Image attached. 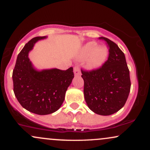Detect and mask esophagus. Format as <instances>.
I'll return each mask as SVG.
<instances>
[{
    "instance_id": "34e87169",
    "label": "esophagus",
    "mask_w": 150,
    "mask_h": 150,
    "mask_svg": "<svg viewBox=\"0 0 150 150\" xmlns=\"http://www.w3.org/2000/svg\"><path fill=\"white\" fill-rule=\"evenodd\" d=\"M74 73H75V75H76V76L80 75V68L78 65H75V67H74Z\"/></svg>"
}]
</instances>
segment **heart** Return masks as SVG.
I'll use <instances>...</instances> for the list:
<instances>
[{"instance_id": "obj_1", "label": "heart", "mask_w": 150, "mask_h": 150, "mask_svg": "<svg viewBox=\"0 0 150 150\" xmlns=\"http://www.w3.org/2000/svg\"><path fill=\"white\" fill-rule=\"evenodd\" d=\"M108 51L104 47H97V43L89 42L82 48L80 52V58L87 57V66L89 68H96L101 66L106 61Z\"/></svg>"}]
</instances>
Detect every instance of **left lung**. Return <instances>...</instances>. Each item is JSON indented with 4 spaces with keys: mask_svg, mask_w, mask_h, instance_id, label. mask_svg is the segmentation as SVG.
<instances>
[{
    "mask_svg": "<svg viewBox=\"0 0 150 150\" xmlns=\"http://www.w3.org/2000/svg\"><path fill=\"white\" fill-rule=\"evenodd\" d=\"M108 59L99 68H81L84 80V95L88 107L97 114L108 116L124 106L130 90V72L125 55L118 45L106 37Z\"/></svg>",
    "mask_w": 150,
    "mask_h": 150,
    "instance_id": "left-lung-1",
    "label": "left lung"
}]
</instances>
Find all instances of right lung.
Returning <instances> with one entry per match:
<instances>
[{"mask_svg":"<svg viewBox=\"0 0 150 150\" xmlns=\"http://www.w3.org/2000/svg\"><path fill=\"white\" fill-rule=\"evenodd\" d=\"M44 38L34 37L25 44L18 54L13 72V91L19 103L38 115L50 114L61 107L74 77L73 67L66 70L54 68L42 71L32 67L29 51L38 40Z\"/></svg>","mask_w":150,"mask_h":150,"instance_id":"1","label":"right lung"}]
</instances>
